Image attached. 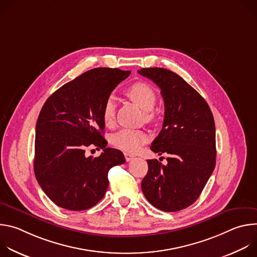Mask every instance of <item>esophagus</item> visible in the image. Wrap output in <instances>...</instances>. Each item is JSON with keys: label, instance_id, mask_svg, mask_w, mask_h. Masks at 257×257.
Here are the masks:
<instances>
[{"label": "esophagus", "instance_id": "34e87169", "mask_svg": "<svg viewBox=\"0 0 257 257\" xmlns=\"http://www.w3.org/2000/svg\"><path fill=\"white\" fill-rule=\"evenodd\" d=\"M124 156H125V159H126L127 162H130V161H132V160L134 159V156L131 155V154H129V153H125Z\"/></svg>", "mask_w": 257, "mask_h": 257}]
</instances>
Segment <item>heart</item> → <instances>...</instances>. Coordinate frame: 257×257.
<instances>
[{
    "label": "heart",
    "mask_w": 257,
    "mask_h": 257,
    "mask_svg": "<svg viewBox=\"0 0 257 257\" xmlns=\"http://www.w3.org/2000/svg\"><path fill=\"white\" fill-rule=\"evenodd\" d=\"M126 93L144 112H146V119L152 120L154 115L151 111H153L157 102V94L154 88L145 82H136L127 88ZM101 115L102 120L106 125L113 122L115 117V99L113 96H108L105 99ZM146 140H148V135L145 132L130 128L121 129L112 136V143L115 148L127 153L138 151Z\"/></svg>",
    "instance_id": "obj_1"
}]
</instances>
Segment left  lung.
I'll return each mask as SVG.
<instances>
[{
  "label": "left lung",
  "mask_w": 257,
  "mask_h": 257,
  "mask_svg": "<svg viewBox=\"0 0 257 257\" xmlns=\"http://www.w3.org/2000/svg\"><path fill=\"white\" fill-rule=\"evenodd\" d=\"M165 102L163 128L153 141L154 153L168 154V163L148 160L141 189L151 204L164 211H179L194 203L215 166V126L204 98L176 73L164 68H142Z\"/></svg>",
  "instance_id": "left-lung-1"
}]
</instances>
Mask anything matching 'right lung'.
Instances as JSON below:
<instances>
[{
  "label": "right lung",
  "mask_w": 257,
  "mask_h": 257,
  "mask_svg": "<svg viewBox=\"0 0 257 257\" xmlns=\"http://www.w3.org/2000/svg\"><path fill=\"white\" fill-rule=\"evenodd\" d=\"M118 68H94L56 90L36 122L34 174L47 196L69 210H85L105 194L109 169L124 164L122 152L105 148L102 106L115 87L130 75ZM90 145L103 150L87 157Z\"/></svg>",
  "instance_id": "obj_1"
}]
</instances>
